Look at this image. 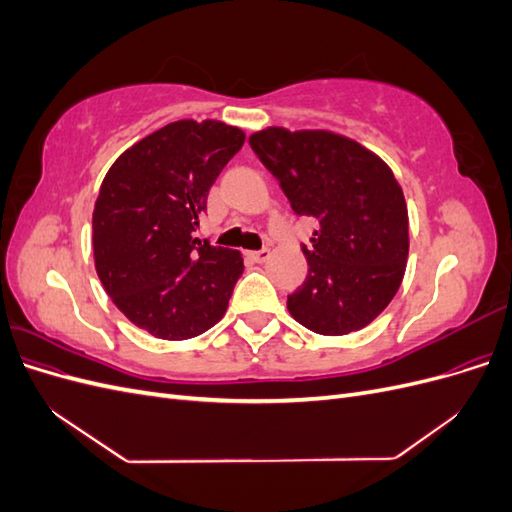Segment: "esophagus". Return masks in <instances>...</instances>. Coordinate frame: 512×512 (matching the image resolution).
<instances>
[{"label":"esophagus","mask_w":512,"mask_h":512,"mask_svg":"<svg viewBox=\"0 0 512 512\" xmlns=\"http://www.w3.org/2000/svg\"><path fill=\"white\" fill-rule=\"evenodd\" d=\"M247 256H250L254 262H265V260H269L271 252L267 250V247H262V250H258V252H250Z\"/></svg>","instance_id":"34e87169"}]
</instances>
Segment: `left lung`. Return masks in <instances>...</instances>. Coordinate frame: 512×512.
<instances>
[{
    "label": "left lung",
    "mask_w": 512,
    "mask_h": 512,
    "mask_svg": "<svg viewBox=\"0 0 512 512\" xmlns=\"http://www.w3.org/2000/svg\"><path fill=\"white\" fill-rule=\"evenodd\" d=\"M250 147L297 215L318 222L288 312L320 335L359 331L391 303L408 260V209L393 170L333 132L269 128Z\"/></svg>",
    "instance_id": "obj_1"
}]
</instances>
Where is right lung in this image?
Returning <instances> with one entry per match:
<instances>
[{
    "mask_svg": "<svg viewBox=\"0 0 512 512\" xmlns=\"http://www.w3.org/2000/svg\"><path fill=\"white\" fill-rule=\"evenodd\" d=\"M243 143L222 121H175L119 156L102 181L96 271L121 314L153 337L190 339L226 314L243 258L192 232Z\"/></svg>",
    "mask_w": 512,
    "mask_h": 512,
    "instance_id": "1",
    "label": "right lung"
}]
</instances>
